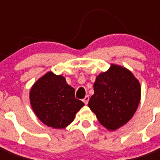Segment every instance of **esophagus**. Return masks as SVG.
Listing matches in <instances>:
<instances>
[{
  "label": "esophagus",
  "instance_id": "esophagus-1",
  "mask_svg": "<svg viewBox=\"0 0 160 160\" xmlns=\"http://www.w3.org/2000/svg\"><path fill=\"white\" fill-rule=\"evenodd\" d=\"M89 99H90V97H89L88 95H87L86 97L84 98H83L82 101H83V102L85 103V104H87V103H88V102H89Z\"/></svg>",
  "mask_w": 160,
  "mask_h": 160
}]
</instances>
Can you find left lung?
Returning <instances> with one entry per match:
<instances>
[{
    "instance_id": "obj_1",
    "label": "left lung",
    "mask_w": 160,
    "mask_h": 160,
    "mask_svg": "<svg viewBox=\"0 0 160 160\" xmlns=\"http://www.w3.org/2000/svg\"><path fill=\"white\" fill-rule=\"evenodd\" d=\"M94 94L88 106L100 123L109 131L125 125L135 114L140 102L141 87L130 70L111 64L97 76Z\"/></svg>"
}]
</instances>
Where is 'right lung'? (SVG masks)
Instances as JSON below:
<instances>
[{
	"label": "right lung",
	"mask_w": 160,
	"mask_h": 160,
	"mask_svg": "<svg viewBox=\"0 0 160 160\" xmlns=\"http://www.w3.org/2000/svg\"><path fill=\"white\" fill-rule=\"evenodd\" d=\"M29 99L38 118L55 129L66 128L84 106L76 98L74 89L66 83V78L52 72L46 73L33 84Z\"/></svg>",
	"instance_id": "add662e5"
}]
</instances>
